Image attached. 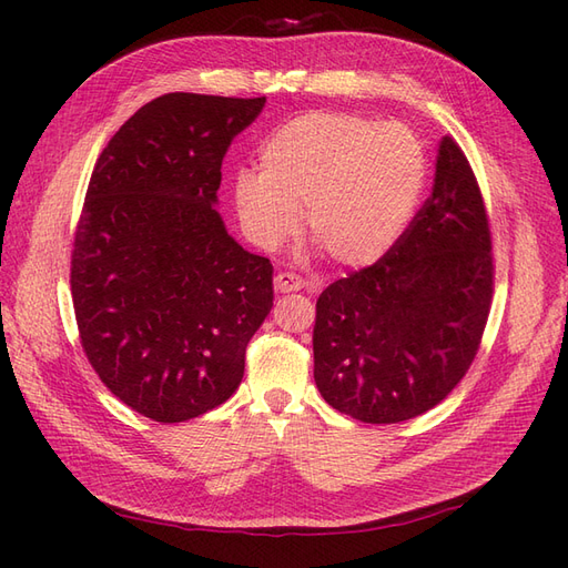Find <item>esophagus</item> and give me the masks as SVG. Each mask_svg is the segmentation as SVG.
<instances>
[{"instance_id":"obj_1","label":"esophagus","mask_w":568,"mask_h":568,"mask_svg":"<svg viewBox=\"0 0 568 568\" xmlns=\"http://www.w3.org/2000/svg\"><path fill=\"white\" fill-rule=\"evenodd\" d=\"M303 286L305 282L294 272H280L277 277H274V288H277L280 294H296Z\"/></svg>"}]
</instances>
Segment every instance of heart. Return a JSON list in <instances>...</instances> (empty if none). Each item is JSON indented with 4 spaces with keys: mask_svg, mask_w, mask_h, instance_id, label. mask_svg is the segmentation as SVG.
Returning <instances> with one entry per match:
<instances>
[{
    "mask_svg": "<svg viewBox=\"0 0 568 568\" xmlns=\"http://www.w3.org/2000/svg\"><path fill=\"white\" fill-rule=\"evenodd\" d=\"M426 178L419 140L403 125L341 111L286 120L257 149V173L234 178V209L263 248L298 230L338 265H369L395 244Z\"/></svg>",
    "mask_w": 568,
    "mask_h": 568,
    "instance_id": "b5f03b06",
    "label": "heart"
}]
</instances>
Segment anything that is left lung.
Segmentation results:
<instances>
[{"label":"left lung","instance_id":"1","mask_svg":"<svg viewBox=\"0 0 568 568\" xmlns=\"http://www.w3.org/2000/svg\"><path fill=\"white\" fill-rule=\"evenodd\" d=\"M493 298L490 227L474 170L443 136L432 196L374 265L322 291L315 384L367 424L424 415L476 357Z\"/></svg>","mask_w":568,"mask_h":568}]
</instances>
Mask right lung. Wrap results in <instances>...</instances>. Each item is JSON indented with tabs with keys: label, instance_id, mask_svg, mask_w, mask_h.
I'll use <instances>...</instances> for the list:
<instances>
[{
	"label": "right lung",
	"instance_id": "right-lung-1",
	"mask_svg": "<svg viewBox=\"0 0 568 568\" xmlns=\"http://www.w3.org/2000/svg\"><path fill=\"white\" fill-rule=\"evenodd\" d=\"M263 106L163 94L97 159L71 257L80 341L115 398L153 422L225 403L272 311V263L239 246L215 209L222 159Z\"/></svg>",
	"mask_w": 568,
	"mask_h": 568
}]
</instances>
